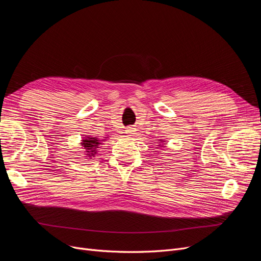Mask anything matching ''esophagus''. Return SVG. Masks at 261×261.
<instances>
[{
  "mask_svg": "<svg viewBox=\"0 0 261 261\" xmlns=\"http://www.w3.org/2000/svg\"><path fill=\"white\" fill-rule=\"evenodd\" d=\"M135 131H136V129H135L134 127H128V128L126 129V133H127V134H130V135L134 134Z\"/></svg>",
  "mask_w": 261,
  "mask_h": 261,
  "instance_id": "1",
  "label": "esophagus"
}]
</instances>
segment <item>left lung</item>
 Listing matches in <instances>:
<instances>
[{
	"mask_svg": "<svg viewBox=\"0 0 261 261\" xmlns=\"http://www.w3.org/2000/svg\"><path fill=\"white\" fill-rule=\"evenodd\" d=\"M160 141H161V142H160V143H162V142H163V141H162V140H160ZM160 147H161V146H160ZM158 148H159V147H158Z\"/></svg>",
	"mask_w": 261,
	"mask_h": 261,
	"instance_id": "1",
	"label": "left lung"
}]
</instances>
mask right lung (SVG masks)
<instances>
[{
    "label": "right lung",
    "instance_id": "add662e5",
    "mask_svg": "<svg viewBox=\"0 0 261 261\" xmlns=\"http://www.w3.org/2000/svg\"><path fill=\"white\" fill-rule=\"evenodd\" d=\"M103 142L105 140H99L97 138H92V136L89 135H84V139L81 141V146L86 150V154L88 155V158H93L97 154L98 149Z\"/></svg>",
    "mask_w": 261,
    "mask_h": 261
}]
</instances>
